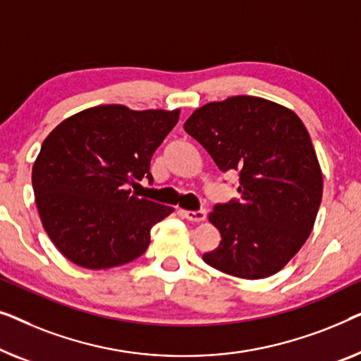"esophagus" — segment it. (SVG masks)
<instances>
[{
	"label": "esophagus",
	"instance_id": "34e87169",
	"mask_svg": "<svg viewBox=\"0 0 361 361\" xmlns=\"http://www.w3.org/2000/svg\"><path fill=\"white\" fill-rule=\"evenodd\" d=\"M183 216L191 222H202L206 219V209L200 211H183Z\"/></svg>",
	"mask_w": 361,
	"mask_h": 361
}]
</instances>
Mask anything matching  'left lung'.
Here are the masks:
<instances>
[{
	"instance_id": "left-lung-1",
	"label": "left lung",
	"mask_w": 361,
	"mask_h": 361,
	"mask_svg": "<svg viewBox=\"0 0 361 361\" xmlns=\"http://www.w3.org/2000/svg\"><path fill=\"white\" fill-rule=\"evenodd\" d=\"M183 128L222 171L240 176V200L216 204L209 222L221 232L202 255L227 275H275L307 240L322 200V171L296 113L257 96H231L197 108Z\"/></svg>"
}]
</instances>
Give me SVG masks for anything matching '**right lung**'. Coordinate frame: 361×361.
Here are the masks:
<instances>
[{
	"label": "right lung",
	"mask_w": 361,
	"mask_h": 361,
	"mask_svg": "<svg viewBox=\"0 0 361 361\" xmlns=\"http://www.w3.org/2000/svg\"><path fill=\"white\" fill-rule=\"evenodd\" d=\"M180 109L88 108L45 137L32 166L35 204L54 245L75 265L108 270L139 258L150 229L175 209L132 195L152 181L154 152L175 128Z\"/></svg>",
	"instance_id": "1"
}]
</instances>
